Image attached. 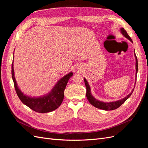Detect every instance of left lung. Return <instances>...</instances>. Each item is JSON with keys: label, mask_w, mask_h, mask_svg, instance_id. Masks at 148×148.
<instances>
[{"label": "left lung", "mask_w": 148, "mask_h": 148, "mask_svg": "<svg viewBox=\"0 0 148 148\" xmlns=\"http://www.w3.org/2000/svg\"><path fill=\"white\" fill-rule=\"evenodd\" d=\"M120 31L125 38H126L127 39L130 40V41L132 42H133L132 39H131L130 37L129 36L128 34L127 33V31L124 29V28H121L120 29ZM134 54H135V59H136V75H135V76H136V75L138 73V66L137 57L136 56L135 51H134ZM84 81L85 85H86V97H87V99L89 101V103H90V104L91 105H92L93 106L96 107V108L102 109L104 110H114V109H117L118 107H119L121 105H122L123 103L126 101L130 97V96L132 95V94L134 90V89H133L132 92L130 93L128 95H127L126 97H125L122 99H120V100L116 101H113V102H104V101H99L97 99H96V98L92 95L91 92L90 86H89L88 82H87L86 79L85 78H84Z\"/></svg>", "instance_id": "8db88e82"}]
</instances>
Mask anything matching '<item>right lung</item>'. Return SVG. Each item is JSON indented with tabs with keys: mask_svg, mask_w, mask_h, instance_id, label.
<instances>
[{
	"mask_svg": "<svg viewBox=\"0 0 148 148\" xmlns=\"http://www.w3.org/2000/svg\"><path fill=\"white\" fill-rule=\"evenodd\" d=\"M13 60L14 57L12 65V76L16 92L21 101L30 109L39 113H47L57 109L64 100V90L69 79L73 75L72 71L61 78L51 89V91L46 95L39 97H31L24 95V93L18 86L15 78Z\"/></svg>",
	"mask_w": 148,
	"mask_h": 148,
	"instance_id": "1",
	"label": "right lung"
}]
</instances>
